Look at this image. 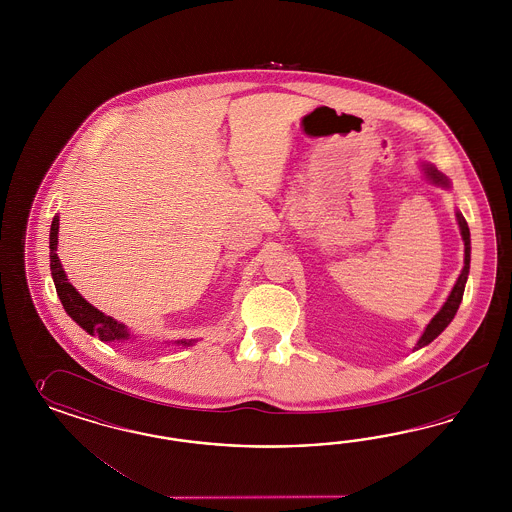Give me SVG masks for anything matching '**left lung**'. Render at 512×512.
<instances>
[{
	"instance_id": "obj_1",
	"label": "left lung",
	"mask_w": 512,
	"mask_h": 512,
	"mask_svg": "<svg viewBox=\"0 0 512 512\" xmlns=\"http://www.w3.org/2000/svg\"><path fill=\"white\" fill-rule=\"evenodd\" d=\"M424 174L426 178L435 184V186L445 187L449 189L450 180L441 174V172L435 169L434 165H424ZM456 219H458V225H460V234H462V240H464V268H462V274L456 279V285L452 287L447 302L443 304V308L435 313L434 319L428 323L424 334L420 336V340L417 341L415 349H420L424 345H428L430 341H434L447 326L450 325V321L454 319L456 311L460 308V302H462V296H464L465 281H467V274H469V261H471V238H469V227H467V221L465 217L456 212Z\"/></svg>"
}]
</instances>
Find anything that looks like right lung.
Listing matches in <instances>:
<instances>
[{
  "instance_id": "1",
  "label": "right lung",
  "mask_w": 512,
  "mask_h": 512,
  "mask_svg": "<svg viewBox=\"0 0 512 512\" xmlns=\"http://www.w3.org/2000/svg\"><path fill=\"white\" fill-rule=\"evenodd\" d=\"M58 229H60V217L54 216L52 225H50V270H52V279L56 285V293L62 300L63 310L67 315L77 321L78 326H82L88 334L97 336L99 340L110 343V341H127L133 338V334L127 330V326L118 323L109 315L101 313L97 308H93L90 302H86L82 296L78 295L77 289L69 283V279L63 272L60 257H58ZM176 347H191L197 340H176L169 341Z\"/></svg>"
}]
</instances>
